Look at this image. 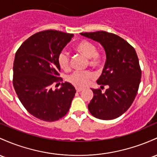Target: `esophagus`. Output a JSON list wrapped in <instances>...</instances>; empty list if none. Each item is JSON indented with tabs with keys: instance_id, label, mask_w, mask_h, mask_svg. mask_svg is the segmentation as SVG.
I'll use <instances>...</instances> for the list:
<instances>
[{
	"instance_id": "obj_1",
	"label": "esophagus",
	"mask_w": 157,
	"mask_h": 157,
	"mask_svg": "<svg viewBox=\"0 0 157 157\" xmlns=\"http://www.w3.org/2000/svg\"><path fill=\"white\" fill-rule=\"evenodd\" d=\"M82 89H83V88H81V87H78V86H77V87H76V91H77V92H81V91L82 90Z\"/></svg>"
}]
</instances>
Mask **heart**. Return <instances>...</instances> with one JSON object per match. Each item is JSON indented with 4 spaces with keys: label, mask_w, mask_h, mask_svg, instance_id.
<instances>
[{
    "label": "heart",
    "mask_w": 157,
    "mask_h": 157,
    "mask_svg": "<svg viewBox=\"0 0 157 157\" xmlns=\"http://www.w3.org/2000/svg\"><path fill=\"white\" fill-rule=\"evenodd\" d=\"M75 51L88 58V64L93 68H101L104 64V56L103 53L97 51V47L94 43L88 40H81L75 46ZM58 65L60 68L67 71L70 68V58L66 51H61L58 55ZM94 77L90 71H76L68 76V80L77 86H85Z\"/></svg>",
    "instance_id": "obj_1"
}]
</instances>
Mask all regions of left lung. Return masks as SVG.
<instances>
[{"label":"left lung","instance_id":"left-lung-1","mask_svg":"<svg viewBox=\"0 0 157 157\" xmlns=\"http://www.w3.org/2000/svg\"><path fill=\"white\" fill-rule=\"evenodd\" d=\"M81 35L100 42L104 48L106 60L98 85L92 89L94 96L88 105L93 116L102 120L118 118L130 107L139 90L142 71L135 49L127 41L106 31L81 33Z\"/></svg>","mask_w":157,"mask_h":157}]
</instances>
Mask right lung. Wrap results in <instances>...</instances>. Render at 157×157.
Wrapping results in <instances>:
<instances>
[{"mask_svg":"<svg viewBox=\"0 0 157 157\" xmlns=\"http://www.w3.org/2000/svg\"><path fill=\"white\" fill-rule=\"evenodd\" d=\"M73 37L61 31H41L29 37L15 53L13 86L27 111L39 119L55 121L69 110L75 88L65 82L53 90L51 85L63 81L58 55Z\"/></svg>","mask_w":157,"mask_h":157,"instance_id":"right-lung-1","label":"right lung"}]
</instances>
